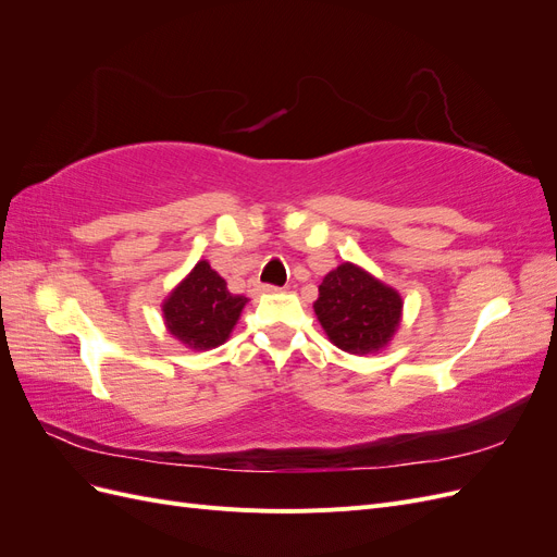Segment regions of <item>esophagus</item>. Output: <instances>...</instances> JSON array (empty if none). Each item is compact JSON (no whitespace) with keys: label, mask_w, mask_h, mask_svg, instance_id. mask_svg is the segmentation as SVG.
<instances>
[{"label":"esophagus","mask_w":557,"mask_h":557,"mask_svg":"<svg viewBox=\"0 0 557 557\" xmlns=\"http://www.w3.org/2000/svg\"><path fill=\"white\" fill-rule=\"evenodd\" d=\"M278 288L276 285H269V283H260V281H250L248 283V293L252 297H260V295H267V293H276Z\"/></svg>","instance_id":"obj_1"}]
</instances>
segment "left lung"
Segmentation results:
<instances>
[{"label":"left lung","instance_id":"8db88e82","mask_svg":"<svg viewBox=\"0 0 557 557\" xmlns=\"http://www.w3.org/2000/svg\"><path fill=\"white\" fill-rule=\"evenodd\" d=\"M401 297L362 267L344 262L318 285L313 311L330 342L352 356L387 346L401 320Z\"/></svg>","mask_w":557,"mask_h":557}]
</instances>
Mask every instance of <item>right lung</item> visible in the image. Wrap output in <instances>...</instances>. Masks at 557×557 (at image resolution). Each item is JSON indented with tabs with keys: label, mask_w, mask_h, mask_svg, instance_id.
Instances as JSON below:
<instances>
[{
	"label": "right lung",
	"mask_w": 557,
	"mask_h": 557,
	"mask_svg": "<svg viewBox=\"0 0 557 557\" xmlns=\"http://www.w3.org/2000/svg\"><path fill=\"white\" fill-rule=\"evenodd\" d=\"M246 301L244 295L227 290L225 278L207 260H199L164 299V325L183 346L209 350L227 342Z\"/></svg>",
	"instance_id": "right-lung-1"
}]
</instances>
